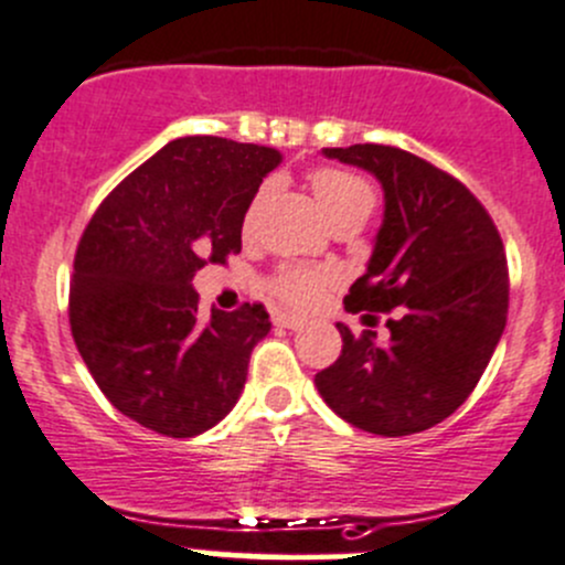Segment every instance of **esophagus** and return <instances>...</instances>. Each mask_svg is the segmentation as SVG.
Here are the masks:
<instances>
[{
	"mask_svg": "<svg viewBox=\"0 0 565 565\" xmlns=\"http://www.w3.org/2000/svg\"><path fill=\"white\" fill-rule=\"evenodd\" d=\"M277 323H280V327H285V329H301L305 327V318L301 316H294V312H277V318H275Z\"/></svg>",
	"mask_w": 565,
	"mask_h": 565,
	"instance_id": "34e87169",
	"label": "esophagus"
}]
</instances>
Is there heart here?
I'll return each mask as SVG.
<instances>
[{
	"mask_svg": "<svg viewBox=\"0 0 565 565\" xmlns=\"http://www.w3.org/2000/svg\"><path fill=\"white\" fill-rule=\"evenodd\" d=\"M310 186L316 192V200L321 203L323 214L332 222L343 220V216H365L376 205V192H373L371 181L362 178L360 172L343 170V167H318L310 172ZM269 186L258 189L249 203L247 214H244V227H253L258 220L260 209L266 203ZM332 282V271L316 269V266H282L275 277H271V290L280 296L288 305H312L321 296V290Z\"/></svg>",
	"mask_w": 565,
	"mask_h": 565,
	"instance_id": "heart-1",
	"label": "heart"
}]
</instances>
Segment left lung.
Returning a JSON list of instances; mask_svg holds the SVG:
<instances>
[{
    "label": "left lung",
    "instance_id": "left-lung-1",
    "mask_svg": "<svg viewBox=\"0 0 565 565\" xmlns=\"http://www.w3.org/2000/svg\"><path fill=\"white\" fill-rule=\"evenodd\" d=\"M373 172L384 225L345 310L387 321L390 340L338 323L343 351L316 373L334 415L362 431L406 437L454 415L483 376L508 316V264L489 211L431 161L393 145L323 148Z\"/></svg>",
    "mask_w": 565,
    "mask_h": 565
}]
</instances>
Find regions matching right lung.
<instances>
[{
  "instance_id": "right-lung-1",
  "label": "right lung",
  "mask_w": 565,
  "mask_h": 565,
  "mask_svg": "<svg viewBox=\"0 0 565 565\" xmlns=\"http://www.w3.org/2000/svg\"><path fill=\"white\" fill-rule=\"evenodd\" d=\"M264 145L181 137L122 178L79 238L71 334L109 404L161 437H198L236 406L249 354L271 329L260 301L200 321L194 271L242 253Z\"/></svg>"
}]
</instances>
